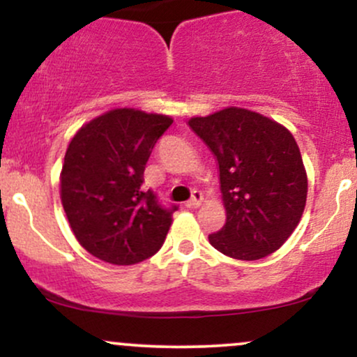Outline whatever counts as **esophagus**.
Instances as JSON below:
<instances>
[{
  "label": "esophagus",
  "instance_id": "esophagus-1",
  "mask_svg": "<svg viewBox=\"0 0 357 357\" xmlns=\"http://www.w3.org/2000/svg\"><path fill=\"white\" fill-rule=\"evenodd\" d=\"M203 202V195L199 191H192V196L191 199H188L186 203H184V206L186 208H198L199 204Z\"/></svg>",
  "mask_w": 357,
  "mask_h": 357
}]
</instances>
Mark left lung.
I'll return each instance as SVG.
<instances>
[{"label": "left lung", "mask_w": 357, "mask_h": 357, "mask_svg": "<svg viewBox=\"0 0 357 357\" xmlns=\"http://www.w3.org/2000/svg\"><path fill=\"white\" fill-rule=\"evenodd\" d=\"M190 127L215 154L227 223L208 236L223 255L258 260L278 250L301 221L307 174L292 134L272 119L228 107Z\"/></svg>", "instance_id": "obj_1"}]
</instances>
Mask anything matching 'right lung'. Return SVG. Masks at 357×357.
I'll use <instances>...</instances> for the list:
<instances>
[{"mask_svg":"<svg viewBox=\"0 0 357 357\" xmlns=\"http://www.w3.org/2000/svg\"><path fill=\"white\" fill-rule=\"evenodd\" d=\"M173 124L161 114L116 109L85 124L65 153L60 196L79 243L100 260L134 265L165 243L176 204L144 190L146 162Z\"/></svg>","mask_w":357,"mask_h":357,"instance_id":"right-lung-1","label":"right lung"}]
</instances>
